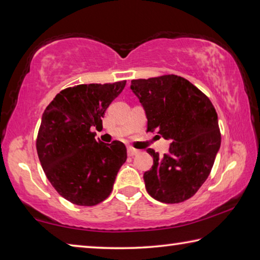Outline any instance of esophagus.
Wrapping results in <instances>:
<instances>
[{
	"label": "esophagus",
	"mask_w": 260,
	"mask_h": 260,
	"mask_svg": "<svg viewBox=\"0 0 260 260\" xmlns=\"http://www.w3.org/2000/svg\"><path fill=\"white\" fill-rule=\"evenodd\" d=\"M140 151L139 150H136V149H134V148H127V153H128V156H135V155H138Z\"/></svg>",
	"instance_id": "obj_1"
}]
</instances>
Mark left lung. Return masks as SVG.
<instances>
[{
	"label": "left lung",
	"instance_id": "8db88e82",
	"mask_svg": "<svg viewBox=\"0 0 260 260\" xmlns=\"http://www.w3.org/2000/svg\"><path fill=\"white\" fill-rule=\"evenodd\" d=\"M131 89L146 112L148 132L172 141L162 157L147 150L153 157L143 174L148 193L167 204L190 199L208 179L221 143L214 107L199 88L174 74L132 80Z\"/></svg>",
	"mask_w": 260,
	"mask_h": 260
}]
</instances>
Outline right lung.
I'll return each mask as SVG.
<instances>
[{
	"label": "right lung",
	"mask_w": 260,
	"mask_h": 260,
	"mask_svg": "<svg viewBox=\"0 0 260 260\" xmlns=\"http://www.w3.org/2000/svg\"><path fill=\"white\" fill-rule=\"evenodd\" d=\"M125 85L124 80L67 88L42 114L39 159L52 187L73 204L93 206L103 202L127 159L124 143H103L91 132L102 127L105 111Z\"/></svg>",
	"instance_id": "add662e5"
}]
</instances>
